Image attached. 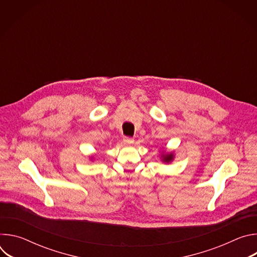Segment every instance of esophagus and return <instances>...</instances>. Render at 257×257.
Masks as SVG:
<instances>
[{"label":"esophagus","instance_id":"esophagus-1","mask_svg":"<svg viewBox=\"0 0 257 257\" xmlns=\"http://www.w3.org/2000/svg\"><path fill=\"white\" fill-rule=\"evenodd\" d=\"M123 141H124V143H126V144H131V143H133L134 142V139L133 138H131V137H124L123 138Z\"/></svg>","mask_w":257,"mask_h":257}]
</instances>
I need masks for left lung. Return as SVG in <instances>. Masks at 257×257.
<instances>
[{"label": "left lung", "instance_id": "obj_1", "mask_svg": "<svg viewBox=\"0 0 257 257\" xmlns=\"http://www.w3.org/2000/svg\"><path fill=\"white\" fill-rule=\"evenodd\" d=\"M163 158H164V162H166V163H170L171 161H173V159H174V156H173V154H169V155H166V156H163Z\"/></svg>", "mask_w": 257, "mask_h": 257}]
</instances>
